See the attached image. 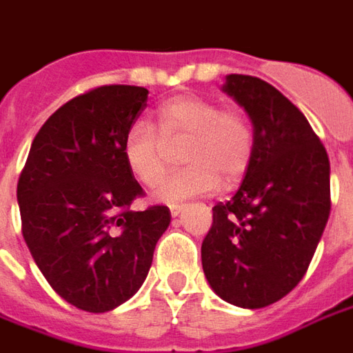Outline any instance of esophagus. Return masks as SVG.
<instances>
[{"label":"esophagus","mask_w":353,"mask_h":353,"mask_svg":"<svg viewBox=\"0 0 353 353\" xmlns=\"http://www.w3.org/2000/svg\"><path fill=\"white\" fill-rule=\"evenodd\" d=\"M181 208H183V204H170V214L174 215H179V212H181Z\"/></svg>","instance_id":"esophagus-1"}]
</instances>
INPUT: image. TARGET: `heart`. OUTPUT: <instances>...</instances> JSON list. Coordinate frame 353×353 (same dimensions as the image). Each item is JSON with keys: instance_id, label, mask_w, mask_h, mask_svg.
Returning a JSON list of instances; mask_svg holds the SVG:
<instances>
[{"instance_id": "obj_1", "label": "heart", "mask_w": 353, "mask_h": 353, "mask_svg": "<svg viewBox=\"0 0 353 353\" xmlns=\"http://www.w3.org/2000/svg\"><path fill=\"white\" fill-rule=\"evenodd\" d=\"M157 130L138 121L126 132L123 157L126 168L139 183L154 187L166 172L170 147H183L181 172L170 176L157 191L162 202L212 194L238 183L253 161L255 138L248 117L238 109L223 108L200 96H174L162 101L154 113Z\"/></svg>"}]
</instances>
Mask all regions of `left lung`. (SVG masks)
<instances>
[{
	"label": "left lung",
	"mask_w": 353,
	"mask_h": 353,
	"mask_svg": "<svg viewBox=\"0 0 353 353\" xmlns=\"http://www.w3.org/2000/svg\"><path fill=\"white\" fill-rule=\"evenodd\" d=\"M223 92L250 117L255 149L236 194L214 206L202 268L223 301L263 308L308 270L331 212L329 157L306 117L266 81L230 73Z\"/></svg>",
	"instance_id": "obj_1"
}]
</instances>
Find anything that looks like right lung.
<instances>
[{
	"instance_id": "1",
	"label": "right lung",
	"mask_w": 353,
	"mask_h": 353,
	"mask_svg": "<svg viewBox=\"0 0 353 353\" xmlns=\"http://www.w3.org/2000/svg\"><path fill=\"white\" fill-rule=\"evenodd\" d=\"M143 87L105 85L57 109L19 177L22 236L49 285L79 310L109 312L145 281L170 210H130L143 189L123 141L147 108Z\"/></svg>"
}]
</instances>
